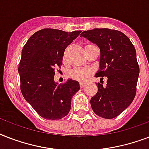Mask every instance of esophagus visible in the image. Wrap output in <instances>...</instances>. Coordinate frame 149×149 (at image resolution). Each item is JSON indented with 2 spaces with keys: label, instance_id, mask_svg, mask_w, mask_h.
Segmentation results:
<instances>
[{
  "label": "esophagus",
  "instance_id": "esophagus-1",
  "mask_svg": "<svg viewBox=\"0 0 149 149\" xmlns=\"http://www.w3.org/2000/svg\"><path fill=\"white\" fill-rule=\"evenodd\" d=\"M85 83H84V82H80V83H79V85H80V86H81V87H84V86H85Z\"/></svg>",
  "mask_w": 149,
  "mask_h": 149
}]
</instances>
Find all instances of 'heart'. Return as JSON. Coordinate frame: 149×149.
Wrapping results in <instances>:
<instances>
[{
  "label": "heart",
  "mask_w": 149,
  "mask_h": 149,
  "mask_svg": "<svg viewBox=\"0 0 149 149\" xmlns=\"http://www.w3.org/2000/svg\"><path fill=\"white\" fill-rule=\"evenodd\" d=\"M92 72H93V70L91 68L78 67L71 70L70 72V76L72 79L79 80V81H85L91 77Z\"/></svg>",
  "instance_id": "b5f03b06"
}]
</instances>
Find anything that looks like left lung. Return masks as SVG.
<instances>
[{
    "mask_svg": "<svg viewBox=\"0 0 149 149\" xmlns=\"http://www.w3.org/2000/svg\"><path fill=\"white\" fill-rule=\"evenodd\" d=\"M81 36L100 50V68L95 77H107V86L98 83L97 93L91 99L97 115L111 119L122 113L136 94L139 66L134 46L121 31L94 29L83 31Z\"/></svg>",
    "mask_w": 149,
    "mask_h": 149,
    "instance_id": "1",
    "label": "left lung"
}]
</instances>
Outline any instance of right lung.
<instances>
[{
	"label": "right lung",
	"mask_w": 149,
	"mask_h": 149,
	"mask_svg": "<svg viewBox=\"0 0 149 149\" xmlns=\"http://www.w3.org/2000/svg\"><path fill=\"white\" fill-rule=\"evenodd\" d=\"M80 33L44 29L34 33L23 47L18 66L21 91L45 119L59 120L67 115L72 97L80 89L79 82L73 79L63 84L54 80L55 68H60L65 48Z\"/></svg>",
	"instance_id": "add662e5"
}]
</instances>
